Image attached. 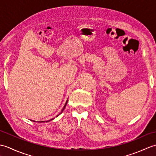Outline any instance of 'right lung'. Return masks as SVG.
Returning a JSON list of instances; mask_svg holds the SVG:
<instances>
[{
	"mask_svg": "<svg viewBox=\"0 0 156 156\" xmlns=\"http://www.w3.org/2000/svg\"><path fill=\"white\" fill-rule=\"evenodd\" d=\"M67 102H68V100H67V101H66V104H65V105H64V108H62V111L60 112V113H59V114H58L57 116H56V117H58V116L59 115H60L61 113H62V112H63V111H64V108H65V107H66V105H67ZM53 119H54V118H53V119H50V120H48V121H37L38 122H49V121H52L53 120ZM34 121V122H35V121Z\"/></svg>",
	"mask_w": 156,
	"mask_h": 156,
	"instance_id": "add662e5",
	"label": "right lung"
}]
</instances>
